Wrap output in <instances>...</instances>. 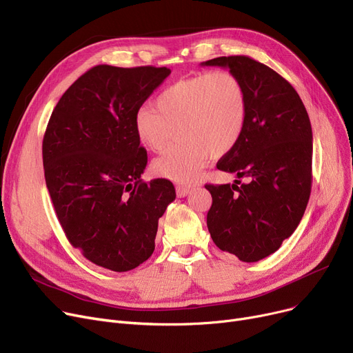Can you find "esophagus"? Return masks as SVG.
Masks as SVG:
<instances>
[{
  "mask_svg": "<svg viewBox=\"0 0 353 353\" xmlns=\"http://www.w3.org/2000/svg\"><path fill=\"white\" fill-rule=\"evenodd\" d=\"M190 192V186H184V184H179V186L176 188V193H177V197H184L188 196Z\"/></svg>",
  "mask_w": 353,
  "mask_h": 353,
  "instance_id": "34e87169",
  "label": "esophagus"
}]
</instances>
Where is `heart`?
I'll return each instance as SVG.
<instances>
[{"label":"heart","instance_id":"heart-1","mask_svg":"<svg viewBox=\"0 0 353 353\" xmlns=\"http://www.w3.org/2000/svg\"><path fill=\"white\" fill-rule=\"evenodd\" d=\"M248 117L246 91L233 72H197L165 87L156 108L141 105L134 132L147 150L160 153L176 130L180 140L153 161L156 176L192 183L212 156L229 153L243 134Z\"/></svg>","mask_w":353,"mask_h":353}]
</instances>
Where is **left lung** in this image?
Here are the masks:
<instances>
[{
    "label": "left lung",
    "instance_id": "8db88e82",
    "mask_svg": "<svg viewBox=\"0 0 353 353\" xmlns=\"http://www.w3.org/2000/svg\"><path fill=\"white\" fill-rule=\"evenodd\" d=\"M201 65L226 67L242 81L248 117L239 143L217 163L233 184H206L208 229L214 245L242 262L274 253L298 228L312 189V127L296 90L270 67L246 55Z\"/></svg>",
    "mask_w": 353,
    "mask_h": 353
}]
</instances>
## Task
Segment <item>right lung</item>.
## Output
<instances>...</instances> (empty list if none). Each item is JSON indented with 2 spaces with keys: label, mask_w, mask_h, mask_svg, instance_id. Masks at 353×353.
Returning <instances> with one entry per match:
<instances>
[{
  "label": "right lung",
  "mask_w": 353,
  "mask_h": 353,
  "mask_svg": "<svg viewBox=\"0 0 353 353\" xmlns=\"http://www.w3.org/2000/svg\"><path fill=\"white\" fill-rule=\"evenodd\" d=\"M167 67L96 65L55 105L43 140L54 210L68 242L97 266L137 268L154 252L159 219L176 199L165 179L143 181L147 152L134 114Z\"/></svg>",
  "instance_id": "obj_1"
}]
</instances>
